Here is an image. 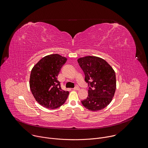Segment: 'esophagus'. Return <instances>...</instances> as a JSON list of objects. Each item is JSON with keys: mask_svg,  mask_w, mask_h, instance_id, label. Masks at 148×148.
Returning a JSON list of instances; mask_svg holds the SVG:
<instances>
[{"mask_svg": "<svg viewBox=\"0 0 148 148\" xmlns=\"http://www.w3.org/2000/svg\"><path fill=\"white\" fill-rule=\"evenodd\" d=\"M73 90H79L80 88H79L78 87H75Z\"/></svg>", "mask_w": 148, "mask_h": 148, "instance_id": "34e87169", "label": "esophagus"}]
</instances>
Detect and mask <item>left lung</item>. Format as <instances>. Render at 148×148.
Wrapping results in <instances>:
<instances>
[{"label": "left lung", "instance_id": "1", "mask_svg": "<svg viewBox=\"0 0 148 148\" xmlns=\"http://www.w3.org/2000/svg\"><path fill=\"white\" fill-rule=\"evenodd\" d=\"M77 62L90 84L88 97L82 101L91 111L103 109L112 101L116 88V74L112 67L103 59L96 56L79 58Z\"/></svg>", "mask_w": 148, "mask_h": 148}]
</instances>
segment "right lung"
<instances>
[{
    "mask_svg": "<svg viewBox=\"0 0 148 148\" xmlns=\"http://www.w3.org/2000/svg\"><path fill=\"white\" fill-rule=\"evenodd\" d=\"M67 58L58 54L46 56L32 69L29 86L36 101L48 109H56L66 101L69 91L61 89L57 77Z\"/></svg>",
    "mask_w": 148,
    "mask_h": 148,
    "instance_id": "obj_1",
    "label": "right lung"
}]
</instances>
